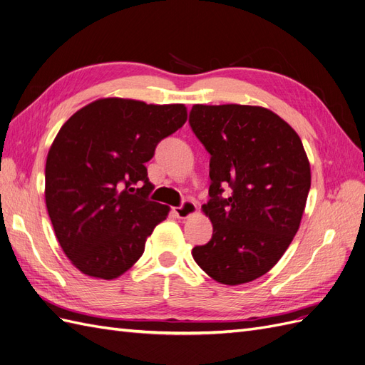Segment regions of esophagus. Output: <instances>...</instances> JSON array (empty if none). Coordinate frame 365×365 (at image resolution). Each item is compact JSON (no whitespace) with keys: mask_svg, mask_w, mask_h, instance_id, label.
I'll use <instances>...</instances> for the list:
<instances>
[{"mask_svg":"<svg viewBox=\"0 0 365 365\" xmlns=\"http://www.w3.org/2000/svg\"><path fill=\"white\" fill-rule=\"evenodd\" d=\"M173 210H174L175 217L180 218V220H185V218L191 217L195 212L197 205H195L194 200H183L182 205L178 206V207H174Z\"/></svg>","mask_w":365,"mask_h":365,"instance_id":"34e87169","label":"esophagus"}]
</instances>
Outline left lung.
I'll return each instance as SVG.
<instances>
[{"label": "left lung", "instance_id": "1", "mask_svg": "<svg viewBox=\"0 0 365 365\" xmlns=\"http://www.w3.org/2000/svg\"><path fill=\"white\" fill-rule=\"evenodd\" d=\"M190 125L210 155L202 209L214 226L210 241L192 249L194 261L220 284H247L277 264L299 230L308 156L294 128L259 106L194 104Z\"/></svg>", "mask_w": 365, "mask_h": 365}]
</instances>
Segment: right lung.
<instances>
[{
  "label": "right lung",
  "instance_id": "add662e5",
  "mask_svg": "<svg viewBox=\"0 0 365 365\" xmlns=\"http://www.w3.org/2000/svg\"><path fill=\"white\" fill-rule=\"evenodd\" d=\"M186 121L183 104L101 98L77 110L46 156L45 202L65 255L110 280L144 253L170 207L148 198L145 162Z\"/></svg>",
  "mask_w": 365,
  "mask_h": 365
}]
</instances>
